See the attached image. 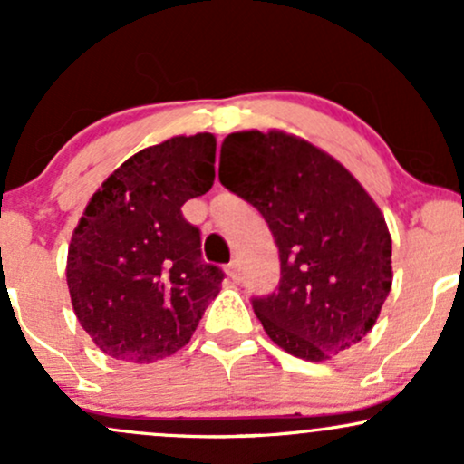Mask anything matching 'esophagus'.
I'll return each instance as SVG.
<instances>
[{"instance_id": "34e87169", "label": "esophagus", "mask_w": 464, "mask_h": 464, "mask_svg": "<svg viewBox=\"0 0 464 464\" xmlns=\"http://www.w3.org/2000/svg\"><path fill=\"white\" fill-rule=\"evenodd\" d=\"M228 276H231V279L236 281V284H237L239 279H242V275H239V264L237 262L228 264Z\"/></svg>"}]
</instances>
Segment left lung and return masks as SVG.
Segmentation results:
<instances>
[{"label": "left lung", "mask_w": 464, "mask_h": 464, "mask_svg": "<svg viewBox=\"0 0 464 464\" xmlns=\"http://www.w3.org/2000/svg\"><path fill=\"white\" fill-rule=\"evenodd\" d=\"M218 177L264 216L279 248V287L253 299L268 338L307 362L358 344L392 285L391 233L358 179L284 130L231 132Z\"/></svg>", "instance_id": "obj_1"}]
</instances>
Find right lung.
Returning a JSON list of instances; mask_svg holds the SVG:
<instances>
[{
    "instance_id": "obj_1",
    "label": "right lung",
    "mask_w": 464,
    "mask_h": 464,
    "mask_svg": "<svg viewBox=\"0 0 464 464\" xmlns=\"http://www.w3.org/2000/svg\"><path fill=\"white\" fill-rule=\"evenodd\" d=\"M216 137L143 148L104 180L73 228L67 287L82 329L115 360L150 364L189 343L225 279L200 259L180 207L216 179Z\"/></svg>"
}]
</instances>
